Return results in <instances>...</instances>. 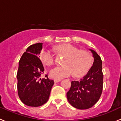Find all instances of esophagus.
<instances>
[{
	"instance_id": "1",
	"label": "esophagus",
	"mask_w": 121,
	"mask_h": 121,
	"mask_svg": "<svg viewBox=\"0 0 121 121\" xmlns=\"http://www.w3.org/2000/svg\"><path fill=\"white\" fill-rule=\"evenodd\" d=\"M61 80V79H54V82L55 83H58V82H60Z\"/></svg>"
}]
</instances>
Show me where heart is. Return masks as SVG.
I'll list each match as a JSON object with an SVG mask.
<instances>
[{"label": "heart", "mask_w": 121, "mask_h": 121, "mask_svg": "<svg viewBox=\"0 0 121 121\" xmlns=\"http://www.w3.org/2000/svg\"><path fill=\"white\" fill-rule=\"evenodd\" d=\"M57 52L66 56L63 62V66H56L51 69V77L61 79L73 74L75 77H81L86 74L93 63V56L86 50H80L78 48L65 43L56 47ZM42 62L47 66H51L55 62L54 55L49 49L41 53Z\"/></svg>", "instance_id": "heart-1"}]
</instances>
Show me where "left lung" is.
<instances>
[{
  "label": "left lung",
  "instance_id": "8db88e82",
  "mask_svg": "<svg viewBox=\"0 0 121 121\" xmlns=\"http://www.w3.org/2000/svg\"><path fill=\"white\" fill-rule=\"evenodd\" d=\"M90 51L94 58L93 66L80 80L71 82V87L67 93L69 103L74 108L80 109L93 107L99 99L103 91L101 59L94 51Z\"/></svg>",
  "mask_w": 121,
  "mask_h": 121
}]
</instances>
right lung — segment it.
Listing matches in <instances>:
<instances>
[{"instance_id": "right-lung-1", "label": "right lung", "mask_w": 121, "mask_h": 121, "mask_svg": "<svg viewBox=\"0 0 121 121\" xmlns=\"http://www.w3.org/2000/svg\"><path fill=\"white\" fill-rule=\"evenodd\" d=\"M42 43L30 46L21 57L17 73V92L20 99L25 105L39 107L49 99L51 90L54 84L53 80L41 79L44 68L39 58Z\"/></svg>"}]
</instances>
